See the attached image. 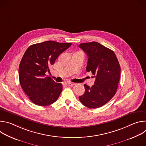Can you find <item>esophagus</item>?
Masks as SVG:
<instances>
[{
    "mask_svg": "<svg viewBox=\"0 0 146 146\" xmlns=\"http://www.w3.org/2000/svg\"><path fill=\"white\" fill-rule=\"evenodd\" d=\"M65 85L68 87H72L74 85V84H73V83H69V82H67V83H65Z\"/></svg>",
    "mask_w": 146,
    "mask_h": 146,
    "instance_id": "34e87169",
    "label": "esophagus"
}]
</instances>
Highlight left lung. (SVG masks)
Listing matches in <instances>:
<instances>
[{
  "instance_id": "obj_1",
  "label": "left lung",
  "mask_w": 146,
  "mask_h": 146,
  "mask_svg": "<svg viewBox=\"0 0 146 146\" xmlns=\"http://www.w3.org/2000/svg\"><path fill=\"white\" fill-rule=\"evenodd\" d=\"M79 47L88 57L86 70L95 78L91 87L84 84L85 92L80 96L83 105L90 108H100L107 103L115 94L120 78L121 68L113 51L92 41L81 43Z\"/></svg>"
}]
</instances>
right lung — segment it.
<instances>
[{
    "instance_id": "add662e5",
    "label": "right lung",
    "mask_w": 146,
    "mask_h": 146,
    "mask_svg": "<svg viewBox=\"0 0 146 146\" xmlns=\"http://www.w3.org/2000/svg\"><path fill=\"white\" fill-rule=\"evenodd\" d=\"M72 43L46 41L28 48L19 66L21 86L36 105L46 106L54 103L62 91L61 83H57L46 75L60 54Z\"/></svg>"
}]
</instances>
